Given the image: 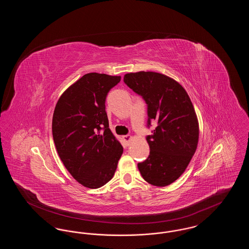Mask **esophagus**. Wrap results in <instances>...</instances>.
<instances>
[{"label": "esophagus", "instance_id": "34e87169", "mask_svg": "<svg viewBox=\"0 0 249 249\" xmlns=\"http://www.w3.org/2000/svg\"><path fill=\"white\" fill-rule=\"evenodd\" d=\"M123 139H124L125 142L129 144L130 141H131V139H132V136L131 135H125V136H123Z\"/></svg>", "mask_w": 249, "mask_h": 249}]
</instances>
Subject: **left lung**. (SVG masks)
Segmentation results:
<instances>
[{"label": "left lung", "instance_id": "left-lung-1", "mask_svg": "<svg viewBox=\"0 0 249 249\" xmlns=\"http://www.w3.org/2000/svg\"><path fill=\"white\" fill-rule=\"evenodd\" d=\"M124 82L147 105V126H158L146 137L150 152L138 163L142 178L157 187H165L182 176L199 141V122L190 96L175 79L155 71L124 75Z\"/></svg>", "mask_w": 249, "mask_h": 249}]
</instances>
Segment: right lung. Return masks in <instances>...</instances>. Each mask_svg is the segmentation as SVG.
I'll list each match as a JSON object with an SVG mask.
<instances>
[{"mask_svg":"<svg viewBox=\"0 0 249 249\" xmlns=\"http://www.w3.org/2000/svg\"><path fill=\"white\" fill-rule=\"evenodd\" d=\"M120 78L84 74L61 94L54 110L52 134L57 152L71 177L89 189L101 188L113 178L123 153L106 112L107 93Z\"/></svg>","mask_w":249,"mask_h":249,"instance_id":"right-lung-1","label":"right lung"}]
</instances>
